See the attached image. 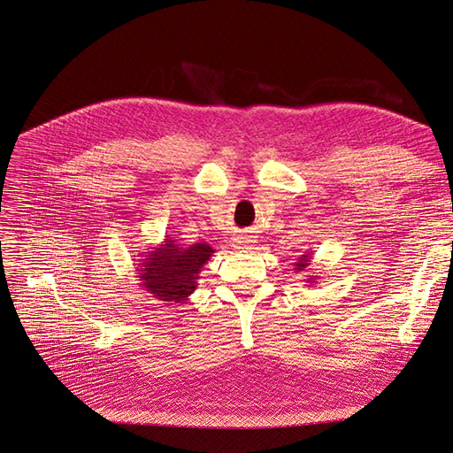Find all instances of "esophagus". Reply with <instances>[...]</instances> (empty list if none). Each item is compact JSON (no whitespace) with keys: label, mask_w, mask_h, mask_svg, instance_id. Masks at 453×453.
Wrapping results in <instances>:
<instances>
[{"label":"esophagus","mask_w":453,"mask_h":453,"mask_svg":"<svg viewBox=\"0 0 453 453\" xmlns=\"http://www.w3.org/2000/svg\"><path fill=\"white\" fill-rule=\"evenodd\" d=\"M234 248L236 250H245V251L255 250V240H253V236H248V234L236 236L234 238Z\"/></svg>","instance_id":"34e87169"}]
</instances>
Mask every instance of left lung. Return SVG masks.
Segmentation results:
<instances>
[{"label": "left lung", "instance_id": "left-lung-1", "mask_svg": "<svg viewBox=\"0 0 453 453\" xmlns=\"http://www.w3.org/2000/svg\"><path fill=\"white\" fill-rule=\"evenodd\" d=\"M311 262H312L311 253H303V255H300V258L293 264V265H295V271H296V273H305V271L309 269ZM316 280H318V276H316V274H312V276L307 280L309 287H311V285H314V283H316Z\"/></svg>", "mask_w": 453, "mask_h": 453}]
</instances>
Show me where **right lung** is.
<instances>
[{"mask_svg":"<svg viewBox=\"0 0 453 453\" xmlns=\"http://www.w3.org/2000/svg\"><path fill=\"white\" fill-rule=\"evenodd\" d=\"M210 243L182 245L166 234L162 243L151 248L137 264V278L142 291L164 303H184L198 287L202 267L213 257Z\"/></svg>","mask_w":453,"mask_h":453,"instance_id":"1","label":"right lung"}]
</instances>
